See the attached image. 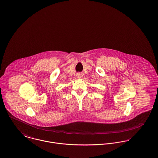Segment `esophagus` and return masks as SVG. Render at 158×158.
<instances>
[{
	"label": "esophagus",
	"mask_w": 158,
	"mask_h": 158,
	"mask_svg": "<svg viewBox=\"0 0 158 158\" xmlns=\"http://www.w3.org/2000/svg\"><path fill=\"white\" fill-rule=\"evenodd\" d=\"M81 77H82V76H81V74H80V73H78V74H77V78L80 79V78H81Z\"/></svg>",
	"instance_id": "1"
}]
</instances>
